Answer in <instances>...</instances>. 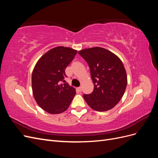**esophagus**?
I'll use <instances>...</instances> for the list:
<instances>
[{
  "label": "esophagus",
  "mask_w": 158,
  "mask_h": 158,
  "mask_svg": "<svg viewBox=\"0 0 158 158\" xmlns=\"http://www.w3.org/2000/svg\"><path fill=\"white\" fill-rule=\"evenodd\" d=\"M76 89H77V91H78V92H80L81 91H82V88H81V87H78V88H76Z\"/></svg>",
  "instance_id": "obj_1"
}]
</instances>
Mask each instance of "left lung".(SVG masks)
<instances>
[{
  "mask_svg": "<svg viewBox=\"0 0 158 158\" xmlns=\"http://www.w3.org/2000/svg\"><path fill=\"white\" fill-rule=\"evenodd\" d=\"M87 62L94 84V91L84 94L85 102L97 111H107L119 102L127 85L126 70L121 59L102 47L84 49L78 52Z\"/></svg>",
  "mask_w": 158,
  "mask_h": 158,
  "instance_id": "8db88e82",
  "label": "left lung"
}]
</instances>
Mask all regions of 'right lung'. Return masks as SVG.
Returning a JSON list of instances; mask_svg holds the SVG:
<instances>
[{"mask_svg":"<svg viewBox=\"0 0 158 158\" xmlns=\"http://www.w3.org/2000/svg\"><path fill=\"white\" fill-rule=\"evenodd\" d=\"M77 51L63 46L52 48L38 60L33 70L31 85L37 105L50 114L65 111L76 95V89L65 82V69Z\"/></svg>","mask_w":158,"mask_h":158,"instance_id":"add662e5","label":"right lung"}]
</instances>
